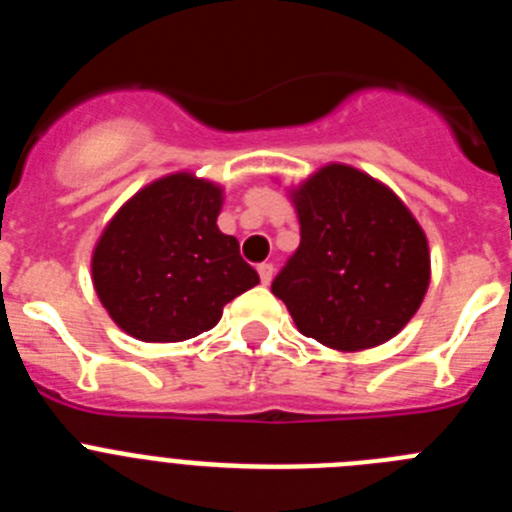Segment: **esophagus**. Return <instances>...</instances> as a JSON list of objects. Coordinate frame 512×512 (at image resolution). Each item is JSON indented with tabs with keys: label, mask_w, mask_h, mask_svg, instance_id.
<instances>
[{
	"label": "esophagus",
	"mask_w": 512,
	"mask_h": 512,
	"mask_svg": "<svg viewBox=\"0 0 512 512\" xmlns=\"http://www.w3.org/2000/svg\"><path fill=\"white\" fill-rule=\"evenodd\" d=\"M259 277H261V284H269L271 277H274V266L259 264Z\"/></svg>",
	"instance_id": "esophagus-1"
}]
</instances>
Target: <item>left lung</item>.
<instances>
[{"label": "left lung", "mask_w": 512, "mask_h": 512, "mask_svg": "<svg viewBox=\"0 0 512 512\" xmlns=\"http://www.w3.org/2000/svg\"><path fill=\"white\" fill-rule=\"evenodd\" d=\"M289 200L302 238L271 292L297 330L336 351L395 338L431 284L428 238L408 205L348 164H325Z\"/></svg>", "instance_id": "8db88e82"}]
</instances>
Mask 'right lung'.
I'll return each mask as SVG.
<instances>
[{"label":"right lung","instance_id":"1","mask_svg":"<svg viewBox=\"0 0 512 512\" xmlns=\"http://www.w3.org/2000/svg\"><path fill=\"white\" fill-rule=\"evenodd\" d=\"M223 200L220 184L174 171L112 215L94 243L92 282L117 328L146 343L187 341L259 284L238 241L217 228Z\"/></svg>","mask_w":512,"mask_h":512}]
</instances>
